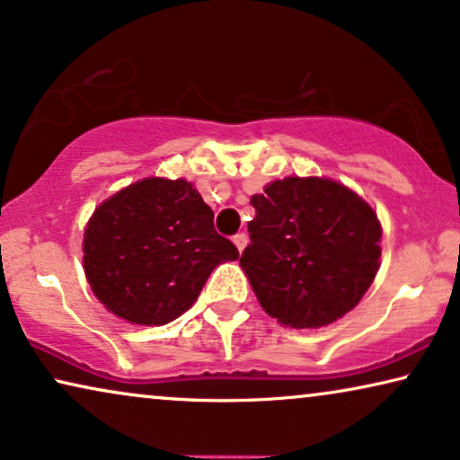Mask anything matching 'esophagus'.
<instances>
[{"mask_svg":"<svg viewBox=\"0 0 460 460\" xmlns=\"http://www.w3.org/2000/svg\"><path fill=\"white\" fill-rule=\"evenodd\" d=\"M247 243H249V236L244 234V232H241V234H236V236H234V244H236L238 253H243L244 247H247Z\"/></svg>","mask_w":460,"mask_h":460,"instance_id":"obj_1","label":"esophagus"}]
</instances>
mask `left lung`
<instances>
[{
	"mask_svg": "<svg viewBox=\"0 0 460 460\" xmlns=\"http://www.w3.org/2000/svg\"><path fill=\"white\" fill-rule=\"evenodd\" d=\"M241 257L257 301L291 329H320L360 304L381 266L383 228L360 194L331 178L288 175L251 197Z\"/></svg>",
	"mask_w": 460,
	"mask_h": 460,
	"instance_id": "8db88e82",
	"label": "left lung"
}]
</instances>
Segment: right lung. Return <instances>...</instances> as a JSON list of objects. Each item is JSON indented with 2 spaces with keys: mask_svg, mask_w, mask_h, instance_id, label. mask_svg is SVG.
Here are the masks:
<instances>
[{
  "mask_svg": "<svg viewBox=\"0 0 460 460\" xmlns=\"http://www.w3.org/2000/svg\"><path fill=\"white\" fill-rule=\"evenodd\" d=\"M92 293L129 324L161 326L190 310L219 263L238 251L213 228L192 181L142 178L102 200L84 230Z\"/></svg>",
  "mask_w": 460,
  "mask_h": 460,
  "instance_id": "add662e5",
  "label": "right lung"
}]
</instances>
